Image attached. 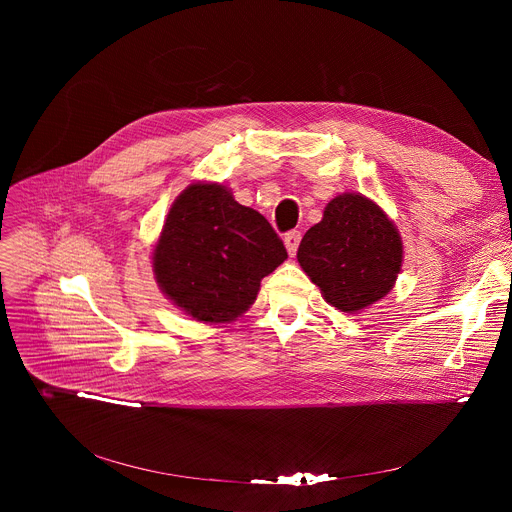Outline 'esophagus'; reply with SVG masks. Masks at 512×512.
<instances>
[{
	"instance_id": "obj_1",
	"label": "esophagus",
	"mask_w": 512,
	"mask_h": 512,
	"mask_svg": "<svg viewBox=\"0 0 512 512\" xmlns=\"http://www.w3.org/2000/svg\"><path fill=\"white\" fill-rule=\"evenodd\" d=\"M283 241H285L287 253H289V255H296V251H298V247H300V241H302V233H300V231H289V233H285Z\"/></svg>"
}]
</instances>
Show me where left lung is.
Instances as JSON below:
<instances>
[{"mask_svg": "<svg viewBox=\"0 0 512 512\" xmlns=\"http://www.w3.org/2000/svg\"><path fill=\"white\" fill-rule=\"evenodd\" d=\"M298 261L328 304L352 314L389 294L401 271L403 245L375 202L342 194L304 235Z\"/></svg>", "mask_w": 512, "mask_h": 512, "instance_id": "obj_1", "label": "left lung"}]
</instances>
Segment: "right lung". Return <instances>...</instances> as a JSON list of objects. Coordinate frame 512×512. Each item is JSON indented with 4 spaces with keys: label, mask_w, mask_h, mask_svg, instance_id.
Here are the masks:
<instances>
[{
    "label": "right lung",
    "mask_w": 512,
    "mask_h": 512,
    "mask_svg": "<svg viewBox=\"0 0 512 512\" xmlns=\"http://www.w3.org/2000/svg\"><path fill=\"white\" fill-rule=\"evenodd\" d=\"M287 259L283 241L257 210L221 184H192L172 204L154 251L164 294L200 322L239 318L259 283Z\"/></svg>",
    "instance_id": "add662e5"
}]
</instances>
